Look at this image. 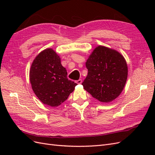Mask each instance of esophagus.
Segmentation results:
<instances>
[{"label":"esophagus","instance_id":"1","mask_svg":"<svg viewBox=\"0 0 155 155\" xmlns=\"http://www.w3.org/2000/svg\"><path fill=\"white\" fill-rule=\"evenodd\" d=\"M76 83L78 84H81L82 83V80H81V79H78V80L76 81Z\"/></svg>","mask_w":155,"mask_h":155}]
</instances>
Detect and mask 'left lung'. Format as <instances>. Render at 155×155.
<instances>
[{"label": "left lung", "instance_id": "obj_1", "mask_svg": "<svg viewBox=\"0 0 155 155\" xmlns=\"http://www.w3.org/2000/svg\"><path fill=\"white\" fill-rule=\"evenodd\" d=\"M88 74L82 83L84 89L100 102L110 103L123 91L128 67L123 55L117 50L98 46L86 61Z\"/></svg>", "mask_w": 155, "mask_h": 155}]
</instances>
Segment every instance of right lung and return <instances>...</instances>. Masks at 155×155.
I'll list each match as a JSON object with an SVG mask.
<instances>
[{
    "label": "right lung",
    "mask_w": 155,
    "mask_h": 155,
    "mask_svg": "<svg viewBox=\"0 0 155 155\" xmlns=\"http://www.w3.org/2000/svg\"><path fill=\"white\" fill-rule=\"evenodd\" d=\"M30 81L39 100L52 107H58L66 100L78 85L67 78V70L52 48L41 51L33 61Z\"/></svg>",
    "instance_id": "obj_1"
}]
</instances>
